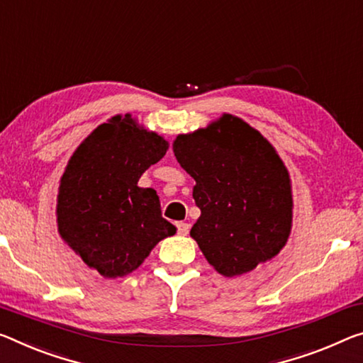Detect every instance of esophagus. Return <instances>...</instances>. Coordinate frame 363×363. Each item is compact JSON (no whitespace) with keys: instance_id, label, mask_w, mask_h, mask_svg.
<instances>
[{"instance_id":"1","label":"esophagus","mask_w":363,"mask_h":363,"mask_svg":"<svg viewBox=\"0 0 363 363\" xmlns=\"http://www.w3.org/2000/svg\"><path fill=\"white\" fill-rule=\"evenodd\" d=\"M176 228H177V234H181V235H187L189 229H191V226H189L187 223H182V221L176 223Z\"/></svg>"}]
</instances>
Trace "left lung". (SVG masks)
Wrapping results in <instances>:
<instances>
[{"mask_svg":"<svg viewBox=\"0 0 363 363\" xmlns=\"http://www.w3.org/2000/svg\"><path fill=\"white\" fill-rule=\"evenodd\" d=\"M172 152L195 179L200 216L191 238L218 273H249L283 250L292 229L291 176L260 132L224 113L177 135Z\"/></svg>","mask_w":363,"mask_h":363,"instance_id":"left-lung-1","label":"left lung"}]
</instances>
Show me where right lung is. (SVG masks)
<instances>
[{
  "label": "right lung",
  "mask_w": 363,
  "mask_h": 363,
  "mask_svg": "<svg viewBox=\"0 0 363 363\" xmlns=\"http://www.w3.org/2000/svg\"><path fill=\"white\" fill-rule=\"evenodd\" d=\"M168 140L130 114H116L85 137L57 189V233L103 278L140 267L160 240L176 234L140 176L164 157Z\"/></svg>",
  "instance_id": "obj_1"
}]
</instances>
